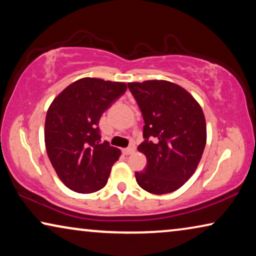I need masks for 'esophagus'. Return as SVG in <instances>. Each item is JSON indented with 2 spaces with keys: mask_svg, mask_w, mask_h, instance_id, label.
<instances>
[{
  "mask_svg": "<svg viewBox=\"0 0 256 256\" xmlns=\"http://www.w3.org/2000/svg\"><path fill=\"white\" fill-rule=\"evenodd\" d=\"M135 152V146H128V148H124L122 149V152L124 154V155H130V154H132Z\"/></svg>",
  "mask_w": 256,
  "mask_h": 256,
  "instance_id": "esophagus-1",
  "label": "esophagus"
}]
</instances>
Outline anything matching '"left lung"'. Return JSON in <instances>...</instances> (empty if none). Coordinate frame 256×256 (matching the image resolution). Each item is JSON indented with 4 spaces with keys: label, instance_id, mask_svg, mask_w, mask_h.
<instances>
[{
    "label": "left lung",
    "instance_id": "8db88e82",
    "mask_svg": "<svg viewBox=\"0 0 256 256\" xmlns=\"http://www.w3.org/2000/svg\"><path fill=\"white\" fill-rule=\"evenodd\" d=\"M141 110L143 141L138 150L146 168L135 172L143 190L170 194L194 174L206 144V122L202 107L188 90L166 80L129 82Z\"/></svg>",
    "mask_w": 256,
    "mask_h": 256
}]
</instances>
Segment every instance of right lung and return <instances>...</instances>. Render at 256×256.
<instances>
[{"mask_svg":"<svg viewBox=\"0 0 256 256\" xmlns=\"http://www.w3.org/2000/svg\"><path fill=\"white\" fill-rule=\"evenodd\" d=\"M124 82L82 78L68 85L48 107L45 146L52 166L68 188L92 194L107 184L120 149L101 141L99 121L122 94Z\"/></svg>","mask_w":256,"mask_h":256,"instance_id":"obj_1","label":"right lung"}]
</instances>
